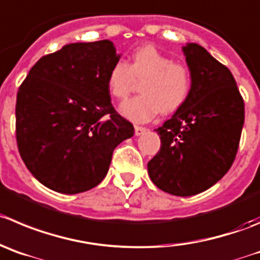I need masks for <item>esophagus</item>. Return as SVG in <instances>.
I'll use <instances>...</instances> for the list:
<instances>
[{"label": "esophagus", "instance_id": "obj_1", "mask_svg": "<svg viewBox=\"0 0 260 260\" xmlns=\"http://www.w3.org/2000/svg\"><path fill=\"white\" fill-rule=\"evenodd\" d=\"M146 128L145 127H140V125H136L135 127V133H136V136H141V135H144L145 132H146Z\"/></svg>", "mask_w": 260, "mask_h": 260}]
</instances>
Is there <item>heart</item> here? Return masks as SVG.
<instances>
[{
    "instance_id": "b5f03b06",
    "label": "heart",
    "mask_w": 260,
    "mask_h": 260,
    "mask_svg": "<svg viewBox=\"0 0 260 260\" xmlns=\"http://www.w3.org/2000/svg\"><path fill=\"white\" fill-rule=\"evenodd\" d=\"M141 80V94L120 105V113L137 123L149 122L159 111H176L186 103L192 87L190 69L151 45L137 48L128 64L123 60L114 62L108 74L109 93L123 100L132 91L135 81Z\"/></svg>"
}]
</instances>
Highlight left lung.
<instances>
[{
	"label": "left lung",
	"instance_id": "1",
	"mask_svg": "<svg viewBox=\"0 0 260 260\" xmlns=\"http://www.w3.org/2000/svg\"><path fill=\"white\" fill-rule=\"evenodd\" d=\"M192 77L186 103L161 127L160 150L147 163L156 187L176 196L200 193L231 168L245 106L234 75L196 43L183 47Z\"/></svg>",
	"mask_w": 260,
	"mask_h": 260
}]
</instances>
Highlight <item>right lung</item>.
Segmentation results:
<instances>
[{
    "label": "right lung",
    "mask_w": 260,
    "mask_h": 260,
    "mask_svg": "<svg viewBox=\"0 0 260 260\" xmlns=\"http://www.w3.org/2000/svg\"><path fill=\"white\" fill-rule=\"evenodd\" d=\"M113 42L69 43L41 57L19 87L16 142L24 164L46 187L79 193L96 187L116 146L135 133L111 104Z\"/></svg>",
    "instance_id": "right-lung-1"
}]
</instances>
